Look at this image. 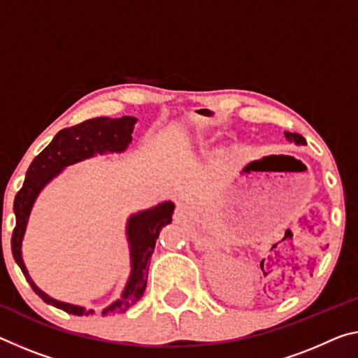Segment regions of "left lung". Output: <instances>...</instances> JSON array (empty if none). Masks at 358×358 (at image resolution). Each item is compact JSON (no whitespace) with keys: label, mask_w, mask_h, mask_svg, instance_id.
<instances>
[{"label":"left lung","mask_w":358,"mask_h":358,"mask_svg":"<svg viewBox=\"0 0 358 358\" xmlns=\"http://www.w3.org/2000/svg\"><path fill=\"white\" fill-rule=\"evenodd\" d=\"M285 138H287L288 141H293V143H294V145H298V146L306 145V138H304V137H301V135H299V134L285 132Z\"/></svg>","instance_id":"left-lung-1"}]
</instances>
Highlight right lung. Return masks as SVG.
<instances>
[{"mask_svg":"<svg viewBox=\"0 0 358 358\" xmlns=\"http://www.w3.org/2000/svg\"><path fill=\"white\" fill-rule=\"evenodd\" d=\"M137 121L138 119L134 116H122L116 119L95 117L78 124L75 127L60 130L54 140L50 141L49 146H46L33 159V162L27 170L24 186L17 192L14 199L15 228L10 245H13L15 263L19 264V268L24 272L25 279L31 285L33 292L44 303L65 310L68 314L90 315L95 310L86 309L84 306L59 301V299L44 293L31 280L24 263V258H22V242H24L30 213L41 191L46 188L57 175L64 172V169L95 156L113 155V152L119 155V152L126 151L129 145L132 143V134ZM173 210L175 203L172 201H164L155 207L132 213L127 218L126 237L130 257V274L126 285L122 288L121 296L110 306H106L101 310V315L126 312L143 296L146 280H148L150 258L152 252H155L159 232H161L164 226L172 223Z\"/></svg>","mask_w":358,"mask_h":358,"instance_id":"1","label":"right lung"}]
</instances>
